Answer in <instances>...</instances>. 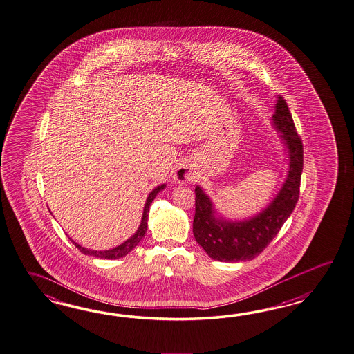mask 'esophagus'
Segmentation results:
<instances>
[{"label":"esophagus","mask_w":354,"mask_h":354,"mask_svg":"<svg viewBox=\"0 0 354 354\" xmlns=\"http://www.w3.org/2000/svg\"><path fill=\"white\" fill-rule=\"evenodd\" d=\"M174 180L180 183H186L194 180V173L189 165H181L174 173Z\"/></svg>","instance_id":"34e87169"}]
</instances>
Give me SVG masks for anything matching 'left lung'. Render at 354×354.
<instances>
[{
    "label": "left lung",
    "mask_w": 354,
    "mask_h": 354,
    "mask_svg": "<svg viewBox=\"0 0 354 354\" xmlns=\"http://www.w3.org/2000/svg\"><path fill=\"white\" fill-rule=\"evenodd\" d=\"M272 122L288 149L289 171L281 190L267 208L249 219L226 221L216 217L212 200L200 186L195 187L192 232L198 244L216 261L243 262L254 259L279 234L298 203L303 172V144L282 96L277 97Z\"/></svg>",
    "instance_id": "left-lung-1"
}]
</instances>
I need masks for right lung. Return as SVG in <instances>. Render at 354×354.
Masks as SVG:
<instances>
[{"mask_svg": "<svg viewBox=\"0 0 354 354\" xmlns=\"http://www.w3.org/2000/svg\"><path fill=\"white\" fill-rule=\"evenodd\" d=\"M165 189V185H160V186H158V187H155L154 190L151 191L150 194H149V196H147V199H146L145 208H144V214H142V219H141V225L138 227V230L136 231V234L132 236V237H129L127 241H124L123 244L119 245L117 248H114V249H109V250H90V249H86V248H83L80 244H77V243H74L72 240L73 244L75 248H78L80 250H81L82 253L87 254V255H93V257H97V258H104V259H118V258H122V257H124V255H127L135 246H136L140 241H141V239L145 236L146 230H147V219H149V209H150V204L153 203V200L155 199V196H156V194L159 192V191L164 190Z\"/></svg>", "mask_w": 354, "mask_h": 354, "instance_id": "obj_1", "label": "right lung"}]
</instances>
